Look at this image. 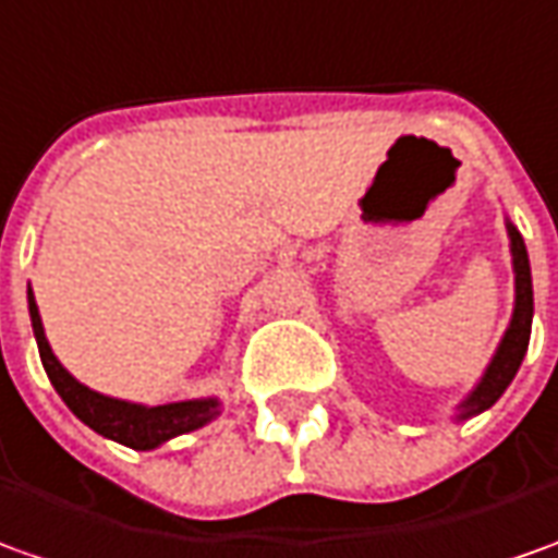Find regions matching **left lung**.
Wrapping results in <instances>:
<instances>
[{"label": "left lung", "mask_w": 558, "mask_h": 558, "mask_svg": "<svg viewBox=\"0 0 558 558\" xmlns=\"http://www.w3.org/2000/svg\"><path fill=\"white\" fill-rule=\"evenodd\" d=\"M507 234H510V253H513V275H517V305H513V317L510 327L504 332L501 344L495 351V357L488 363V369L480 378V385L470 390L468 400L461 403V415L458 418H470L480 415L488 407L498 403L507 385L513 381L519 373V363L529 351V336H532V314H534V295H532V265H529V253H525V241L517 231L513 222H507Z\"/></svg>", "instance_id": "left-lung-1"}]
</instances>
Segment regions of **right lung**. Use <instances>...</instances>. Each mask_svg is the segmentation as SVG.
<instances>
[{"label":"right lung","mask_w":558,"mask_h":558,"mask_svg":"<svg viewBox=\"0 0 558 558\" xmlns=\"http://www.w3.org/2000/svg\"><path fill=\"white\" fill-rule=\"evenodd\" d=\"M26 302H29V320H33V332H36V344H39L41 366H45V373L51 378V385L63 397V403L72 409V415L82 418L100 437H109L121 442V446H131V449L146 452V449H158L161 442L180 437V434L198 430V427L214 422L216 415H219V400L216 397L165 403V407H140V403L104 397L97 390L85 388L54 357L51 344L45 339V327H41L39 305H36L33 290H26Z\"/></svg>","instance_id":"right-lung-1"}]
</instances>
